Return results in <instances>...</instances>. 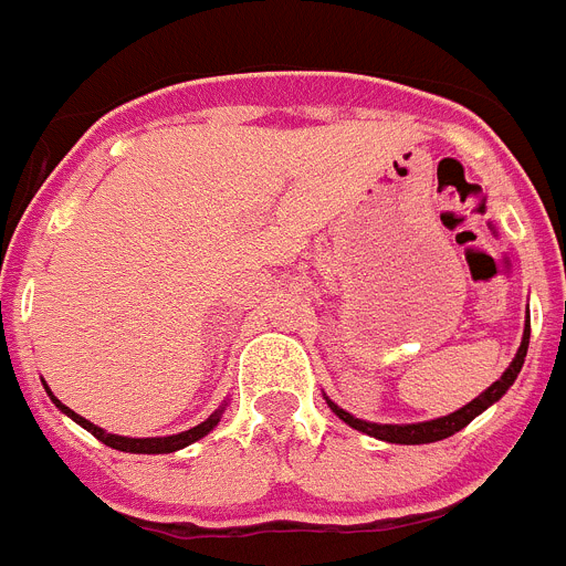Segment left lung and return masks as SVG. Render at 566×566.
I'll list each match as a JSON object with an SVG mask.
<instances>
[{
    "label": "left lung",
    "instance_id": "1",
    "mask_svg": "<svg viewBox=\"0 0 566 566\" xmlns=\"http://www.w3.org/2000/svg\"><path fill=\"white\" fill-rule=\"evenodd\" d=\"M527 345H530V319L527 326H524V337H522V345H518L516 357H513V363L507 365V371L502 374V377L496 379V382L490 385L488 391L479 394L473 402H468L464 408H459V411L448 413V417H439V419H431V422H413V424H377V422H365V419H357L352 417L348 411H343L339 405H334L332 399H326L328 408H332L334 413H337L339 419H343L345 424H352L354 431H363L368 433V437L374 439H382V442H391V444H428V442H439V439H448L453 437L457 431H462L464 424H470L473 419L479 417L482 411H488L490 405L499 402V399L507 394V388L513 382H516L518 371H522L524 365V357H527Z\"/></svg>",
    "mask_w": 566,
    "mask_h": 566
}]
</instances>
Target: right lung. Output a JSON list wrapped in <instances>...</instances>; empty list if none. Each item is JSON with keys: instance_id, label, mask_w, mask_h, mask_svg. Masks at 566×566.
Returning <instances> with one entry per match:
<instances>
[{"instance_id": "right-lung-1", "label": "right lung", "mask_w": 566, "mask_h": 566, "mask_svg": "<svg viewBox=\"0 0 566 566\" xmlns=\"http://www.w3.org/2000/svg\"><path fill=\"white\" fill-rule=\"evenodd\" d=\"M44 388H48V385H44ZM48 394H50V388H48ZM50 399H53V402H56V408H59V411H62V413H67V417L73 419V422H78V424H82L84 431H90V433H93V437H96L98 442L109 444V448H115V451H124V453H172V451H181V448H187V444H192V442H198V439H203V437H207V433L212 431L214 424L221 422V413H223V408H218V411H214L212 417L207 419V422L195 424V428H189V431H184V433H172V437H149V439H133V437H115V433H107V431H102V428H98V424L87 422V419H84V417H78L76 411H70L67 405H62V402H59V399L53 397V394H50Z\"/></svg>"}]
</instances>
